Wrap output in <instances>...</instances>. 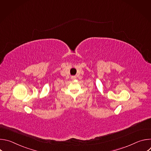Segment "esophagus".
I'll list each match as a JSON object with an SVG mask.
<instances>
[{"mask_svg": "<svg viewBox=\"0 0 151 151\" xmlns=\"http://www.w3.org/2000/svg\"><path fill=\"white\" fill-rule=\"evenodd\" d=\"M72 78H73V79H74V78H75V77H72Z\"/></svg>", "mask_w": 151, "mask_h": 151, "instance_id": "obj_1", "label": "esophagus"}]
</instances>
